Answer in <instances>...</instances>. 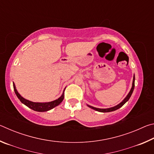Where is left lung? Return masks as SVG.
Returning a JSON list of instances; mask_svg holds the SVG:
<instances>
[{
	"label": "left lung",
	"instance_id": "1",
	"mask_svg": "<svg viewBox=\"0 0 154 154\" xmlns=\"http://www.w3.org/2000/svg\"><path fill=\"white\" fill-rule=\"evenodd\" d=\"M134 80H135V77H134H134H133V82H132V86L131 90H130V92L128 93V94L127 95V96L126 98L124 99V100L122 101V103H120L117 106H115L113 107H111V108H109V109H98V108H96V107H94V106H90V105H88L89 107H90L91 109H94V110H96L97 111L99 112H103V113H106V112H111V111H116L117 109H119L120 107H122V106H123L125 103H126L128 100H129V98H130V96H131L132 92H133V90H134Z\"/></svg>",
	"mask_w": 154,
	"mask_h": 154
}]
</instances>
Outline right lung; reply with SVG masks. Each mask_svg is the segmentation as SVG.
I'll return each mask as SVG.
<instances>
[{
    "label": "right lung",
    "instance_id": "1",
    "mask_svg": "<svg viewBox=\"0 0 154 154\" xmlns=\"http://www.w3.org/2000/svg\"><path fill=\"white\" fill-rule=\"evenodd\" d=\"M14 89L15 91V93L16 96H17V98L20 99V100L22 102L23 104H24L26 106H27L28 107H29L30 109H32L34 111H38V112H44V111H48L50 109H53L55 107V106H58L60 105L63 100V99L64 98V93L62 94V95L59 98L57 99L56 100L51 101V102H49V103H34L32 102V101L28 100L26 99H25L21 96L19 93L17 92V91L15 88V85L14 83Z\"/></svg>",
    "mask_w": 154,
    "mask_h": 154
}]
</instances>
